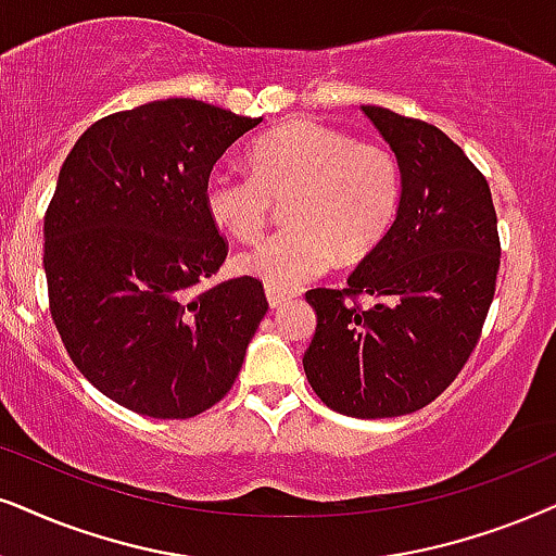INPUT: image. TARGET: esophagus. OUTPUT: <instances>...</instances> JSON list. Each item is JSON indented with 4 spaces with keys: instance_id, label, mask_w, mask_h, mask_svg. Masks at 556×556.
Here are the masks:
<instances>
[{
    "instance_id": "esophagus-1",
    "label": "esophagus",
    "mask_w": 556,
    "mask_h": 556,
    "mask_svg": "<svg viewBox=\"0 0 556 556\" xmlns=\"http://www.w3.org/2000/svg\"><path fill=\"white\" fill-rule=\"evenodd\" d=\"M294 298L292 292L279 290V287H266V300H269L271 307H282L285 302H290Z\"/></svg>"
}]
</instances>
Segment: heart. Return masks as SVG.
I'll list each match as a JSON object with an SVG mask.
<instances>
[{
	"label": "heart",
	"mask_w": 556,
	"mask_h": 556,
	"mask_svg": "<svg viewBox=\"0 0 556 556\" xmlns=\"http://www.w3.org/2000/svg\"><path fill=\"white\" fill-rule=\"evenodd\" d=\"M251 172L217 168L205 181V210L236 241L264 233L277 200L287 226L236 258V269L294 290L333 264L359 262L388 236L403 197V168L379 143H356L315 121H292L262 136Z\"/></svg>",
	"instance_id": "1"
}]
</instances>
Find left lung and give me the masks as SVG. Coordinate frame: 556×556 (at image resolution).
<instances>
[{
	"label": "left lung",
	"mask_w": 556,
	"mask_h": 556,
	"mask_svg": "<svg viewBox=\"0 0 556 556\" xmlns=\"http://www.w3.org/2000/svg\"><path fill=\"white\" fill-rule=\"evenodd\" d=\"M403 168L388 236L343 290L305 294L318 315L302 356L323 403L351 418L416 413L465 367L495 294L501 238L488 179L446 132L364 104ZM376 300L362 308L355 300Z\"/></svg>",
	"instance_id": "8db88e82"
}]
</instances>
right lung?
Here are the masks:
<instances>
[{
	"label": "right lung",
	"mask_w": 556,
	"mask_h": 556,
	"mask_svg": "<svg viewBox=\"0 0 556 556\" xmlns=\"http://www.w3.org/2000/svg\"><path fill=\"white\" fill-rule=\"evenodd\" d=\"M258 123L172 97L102 117L63 161L43 223L51 318L76 369L140 416L220 403L269 311L254 277L205 285L228 256L205 181Z\"/></svg>",
	"instance_id": "1"
}]
</instances>
